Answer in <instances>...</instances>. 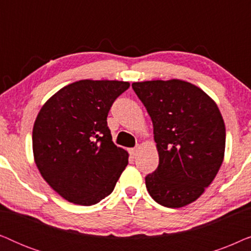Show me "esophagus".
<instances>
[{"instance_id":"34e87169","label":"esophagus","mask_w":251,"mask_h":251,"mask_svg":"<svg viewBox=\"0 0 251 251\" xmlns=\"http://www.w3.org/2000/svg\"><path fill=\"white\" fill-rule=\"evenodd\" d=\"M137 152H138V147H133V149L129 150V153H130V155H131V156H136Z\"/></svg>"}]
</instances>
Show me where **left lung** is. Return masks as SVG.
Returning a JSON list of instances; mask_svg holds the SVG:
<instances>
[{
    "instance_id": "obj_1",
    "label": "left lung",
    "mask_w": 251,
    "mask_h": 251,
    "mask_svg": "<svg viewBox=\"0 0 251 251\" xmlns=\"http://www.w3.org/2000/svg\"><path fill=\"white\" fill-rule=\"evenodd\" d=\"M153 123L159 167L145 177L151 197L167 208L200 198L215 179L225 153V125L216 102L181 80L133 82Z\"/></svg>"
}]
</instances>
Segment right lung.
Here are the masks:
<instances>
[{"instance_id": "right-lung-1", "label": "right lung", "mask_w": 251, "mask_h": 251, "mask_svg": "<svg viewBox=\"0 0 251 251\" xmlns=\"http://www.w3.org/2000/svg\"><path fill=\"white\" fill-rule=\"evenodd\" d=\"M129 87L123 81H76L56 92L37 114L34 160L65 200L92 205L114 190L129 154L113 143L107 115Z\"/></svg>"}]
</instances>
